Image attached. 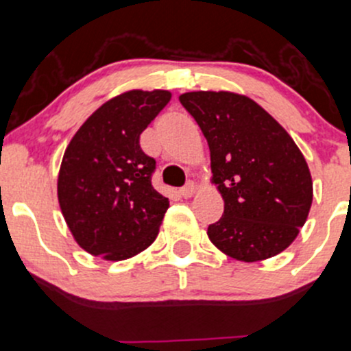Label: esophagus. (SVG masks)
Wrapping results in <instances>:
<instances>
[{"instance_id":"34e87169","label":"esophagus","mask_w":351,"mask_h":351,"mask_svg":"<svg viewBox=\"0 0 351 351\" xmlns=\"http://www.w3.org/2000/svg\"><path fill=\"white\" fill-rule=\"evenodd\" d=\"M195 190H197V186H195V183H193V182H188L186 185L183 186L182 190H180V195H182L183 198H190V197H193Z\"/></svg>"}]
</instances>
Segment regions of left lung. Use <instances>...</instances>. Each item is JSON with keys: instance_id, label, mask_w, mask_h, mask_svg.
<instances>
[{"instance_id": "obj_1", "label": "left lung", "mask_w": 351, "mask_h": 351, "mask_svg": "<svg viewBox=\"0 0 351 351\" xmlns=\"http://www.w3.org/2000/svg\"><path fill=\"white\" fill-rule=\"evenodd\" d=\"M180 102L210 147L212 183L223 215L208 239L225 256L259 263L294 242L313 204V180L294 139L256 101L228 90H197Z\"/></svg>"}]
</instances>
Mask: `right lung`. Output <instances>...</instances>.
<instances>
[{"mask_svg": "<svg viewBox=\"0 0 351 351\" xmlns=\"http://www.w3.org/2000/svg\"><path fill=\"white\" fill-rule=\"evenodd\" d=\"M169 99L160 88L123 92L70 139L57 197L73 241L90 256L126 261L156 239L169 202L151 186L156 161L143 153L139 136Z\"/></svg>", "mask_w": 351, "mask_h": 351, "instance_id": "right-lung-1", "label": "right lung"}]
</instances>
